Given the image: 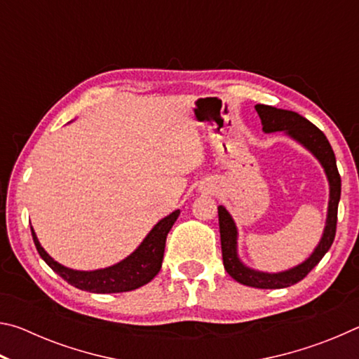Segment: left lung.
<instances>
[{
	"instance_id": "1",
	"label": "left lung",
	"mask_w": 359,
	"mask_h": 359,
	"mask_svg": "<svg viewBox=\"0 0 359 359\" xmlns=\"http://www.w3.org/2000/svg\"><path fill=\"white\" fill-rule=\"evenodd\" d=\"M263 123V130L266 133L285 131L297 142H301L304 147L309 149L318 158L321 166L325 168V172L330 180V208H327V220L325 226L323 238H321L318 247L311 255V258L304 261L302 264L293 267V269L278 272V274H266V272L252 271L241 263L236 252V239H238V229L233 218L228 214V210L223 205H218V223H220V238H222V253L223 264L228 274L236 282L253 288L276 290L287 288L301 282L315 266H317L326 252L330 250L334 238H336L337 226V208L340 199V175L336 165V155H334L330 141H327L323 131L311 123L302 115L293 111H285L266 104L255 106Z\"/></svg>"
}]
</instances>
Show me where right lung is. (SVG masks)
I'll return each mask as SVG.
<instances>
[{
  "mask_svg": "<svg viewBox=\"0 0 359 359\" xmlns=\"http://www.w3.org/2000/svg\"><path fill=\"white\" fill-rule=\"evenodd\" d=\"M179 214L180 210H175L171 215L158 222L142 244L128 258L111 267H106V269L90 272L72 271L53 261L41 247L33 228L32 236L41 258L72 287L90 291V293H123V291L136 290L149 283L160 272L168 233L171 231L174 222L177 220Z\"/></svg>",
  "mask_w": 359,
  "mask_h": 359,
  "instance_id": "add662e5",
  "label": "right lung"
}]
</instances>
